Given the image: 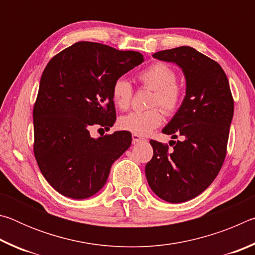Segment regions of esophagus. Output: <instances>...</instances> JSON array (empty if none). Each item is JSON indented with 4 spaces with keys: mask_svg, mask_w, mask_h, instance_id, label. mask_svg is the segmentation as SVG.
Listing matches in <instances>:
<instances>
[{
    "mask_svg": "<svg viewBox=\"0 0 255 255\" xmlns=\"http://www.w3.org/2000/svg\"><path fill=\"white\" fill-rule=\"evenodd\" d=\"M131 138H132V144H137V143H140V141L145 140V138L140 137L139 135H136V133H132Z\"/></svg>",
    "mask_w": 255,
    "mask_h": 255,
    "instance_id": "34e87169",
    "label": "esophagus"
}]
</instances>
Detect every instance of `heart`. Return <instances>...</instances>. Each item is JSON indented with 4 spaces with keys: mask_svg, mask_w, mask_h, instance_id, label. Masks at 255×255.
Listing matches in <instances>:
<instances>
[{
    "mask_svg": "<svg viewBox=\"0 0 255 255\" xmlns=\"http://www.w3.org/2000/svg\"><path fill=\"white\" fill-rule=\"evenodd\" d=\"M137 79L145 88L153 90L148 102V106L153 108L123 116L119 118L118 125L123 130L144 136L161 126L163 123L162 110L166 115H173L178 111L183 100L184 88L176 81L174 68L165 62L150 64L138 73ZM132 94V86L125 77H118L114 81L111 86V98L119 110L128 109L131 103Z\"/></svg>",
    "mask_w": 255,
    "mask_h": 255,
    "instance_id": "b5f03b06",
    "label": "heart"
}]
</instances>
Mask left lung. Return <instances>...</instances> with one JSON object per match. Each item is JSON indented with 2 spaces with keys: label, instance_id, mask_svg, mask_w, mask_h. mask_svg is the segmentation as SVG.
I'll return each instance as SVG.
<instances>
[{
  "label": "left lung",
  "instance_id": "1",
  "mask_svg": "<svg viewBox=\"0 0 255 255\" xmlns=\"http://www.w3.org/2000/svg\"><path fill=\"white\" fill-rule=\"evenodd\" d=\"M155 58L173 62L182 68L187 94L163 133L183 141L169 145L150 140L154 155L145 173L150 189L172 204L200 195L221 171L227 152L230 126L234 112L227 76L216 60L192 47L157 51Z\"/></svg>",
  "mask_w": 255,
  "mask_h": 255
}]
</instances>
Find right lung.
Masks as SVG:
<instances>
[{"label":"right lung","instance_id":"right-lung-1","mask_svg":"<svg viewBox=\"0 0 255 255\" xmlns=\"http://www.w3.org/2000/svg\"><path fill=\"white\" fill-rule=\"evenodd\" d=\"M144 62L138 51L79 41L51 58L33 106V154L60 195L85 199L107 182L110 167L131 144L129 131L94 139L90 128L116 122L114 81Z\"/></svg>","mask_w":255,"mask_h":255}]
</instances>
